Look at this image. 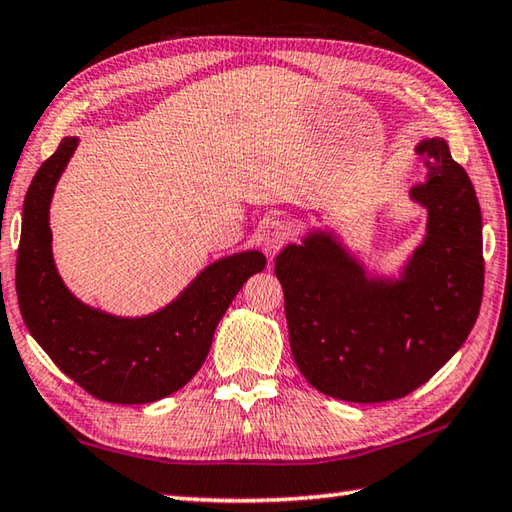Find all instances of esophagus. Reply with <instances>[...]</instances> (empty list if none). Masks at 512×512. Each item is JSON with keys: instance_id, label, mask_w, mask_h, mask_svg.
Instances as JSON below:
<instances>
[{"instance_id": "esophagus-1", "label": "esophagus", "mask_w": 512, "mask_h": 512, "mask_svg": "<svg viewBox=\"0 0 512 512\" xmlns=\"http://www.w3.org/2000/svg\"><path fill=\"white\" fill-rule=\"evenodd\" d=\"M290 235H293V228L286 222H273L266 230H264V246L270 253H277L279 248H282Z\"/></svg>"}]
</instances>
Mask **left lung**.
Wrapping results in <instances>:
<instances>
[{
    "mask_svg": "<svg viewBox=\"0 0 512 512\" xmlns=\"http://www.w3.org/2000/svg\"><path fill=\"white\" fill-rule=\"evenodd\" d=\"M428 175L410 190L426 206V239L397 282L368 279L328 233H310L275 259L290 350L328 397L377 404L406 397L453 357L484 295L482 210L442 137L424 139Z\"/></svg>",
    "mask_w": 512,
    "mask_h": 512,
    "instance_id": "1",
    "label": "left lung"
}]
</instances>
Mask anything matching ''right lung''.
Here are the masks:
<instances>
[{"label":"right lung","mask_w":512,"mask_h":512,"mask_svg":"<svg viewBox=\"0 0 512 512\" xmlns=\"http://www.w3.org/2000/svg\"><path fill=\"white\" fill-rule=\"evenodd\" d=\"M77 148L62 144L39 166L24 199L15 288L24 324L57 368L102 402L150 404L186 386L202 368L215 328L250 275L266 266L246 250L204 268L173 304L146 317L106 315L79 302L57 275L48 206Z\"/></svg>","instance_id":"1"}]
</instances>
